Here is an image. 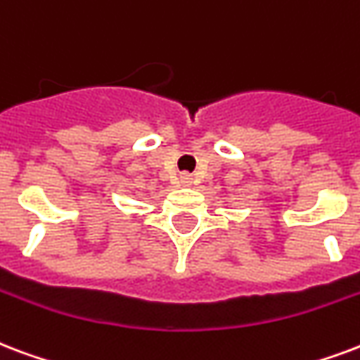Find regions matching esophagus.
<instances>
[{
  "mask_svg": "<svg viewBox=\"0 0 360 360\" xmlns=\"http://www.w3.org/2000/svg\"><path fill=\"white\" fill-rule=\"evenodd\" d=\"M181 179L185 181V183H188V181H191V175H188V174H183V175H181Z\"/></svg>",
  "mask_w": 360,
  "mask_h": 360,
  "instance_id": "esophagus-1",
  "label": "esophagus"
}]
</instances>
